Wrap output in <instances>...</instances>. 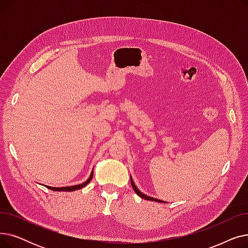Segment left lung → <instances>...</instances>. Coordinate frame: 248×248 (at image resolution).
<instances>
[{
	"label": "left lung",
	"instance_id": "1",
	"mask_svg": "<svg viewBox=\"0 0 248 248\" xmlns=\"http://www.w3.org/2000/svg\"><path fill=\"white\" fill-rule=\"evenodd\" d=\"M131 184H132V186H133V188H134V190H135V192L139 195V196L140 197V198H142V199H146V200H149V201H155V202H159V203H167V202H165V201H163V200H159V199H155V198H153V197H150V196H147V195H145V194H142L139 189H138V187L136 186V184L134 183V181H133V179H132V177H131Z\"/></svg>",
	"mask_w": 248,
	"mask_h": 248
}]
</instances>
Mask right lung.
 Segmentation results:
<instances>
[{"mask_svg":"<svg viewBox=\"0 0 248 248\" xmlns=\"http://www.w3.org/2000/svg\"><path fill=\"white\" fill-rule=\"evenodd\" d=\"M93 172H91L89 178H88L85 182H83L82 184H78V185L69 186V187H59V188L50 187V186H46V187H47L48 189H50V190H53V191H66V192H71V191H75V190H79V189H82L83 187H85V186L89 183L90 180L93 179Z\"/></svg>","mask_w":248,"mask_h":248,"instance_id":"add662e5","label":"right lung"}]
</instances>
